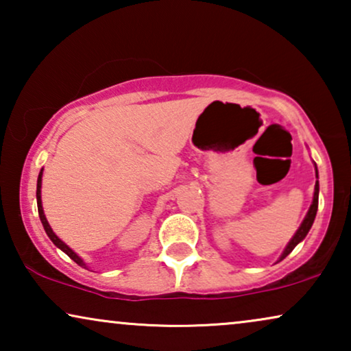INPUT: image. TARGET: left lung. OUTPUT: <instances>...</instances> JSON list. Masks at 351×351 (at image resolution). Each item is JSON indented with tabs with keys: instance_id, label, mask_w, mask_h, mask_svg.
Returning a JSON list of instances; mask_svg holds the SVG:
<instances>
[{
	"instance_id": "8db88e82",
	"label": "left lung",
	"mask_w": 351,
	"mask_h": 351,
	"mask_svg": "<svg viewBox=\"0 0 351 351\" xmlns=\"http://www.w3.org/2000/svg\"><path fill=\"white\" fill-rule=\"evenodd\" d=\"M316 177H318V171H316ZM318 193H319V185H318V180H316V185H315V195H313V203H311L310 209H308V214H306V217L304 219V222H302L300 228L297 230L294 237H292V239L289 241V244H287L285 252H282V256L280 257V261H282V258L289 256V254L292 252V249H294L297 244H299L302 239H304L306 237V233L310 232L311 225H313L315 222V217H316V210H318Z\"/></svg>"
}]
</instances>
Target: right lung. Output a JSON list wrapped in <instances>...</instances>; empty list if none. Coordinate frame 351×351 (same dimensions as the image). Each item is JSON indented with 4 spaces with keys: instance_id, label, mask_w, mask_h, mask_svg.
<instances>
[{
    "instance_id": "add662e5",
    "label": "right lung",
    "mask_w": 351,
    "mask_h": 351,
    "mask_svg": "<svg viewBox=\"0 0 351 351\" xmlns=\"http://www.w3.org/2000/svg\"><path fill=\"white\" fill-rule=\"evenodd\" d=\"M41 176H43V169L40 171V176H38V184H36V203H38V214H40V219H41V223H43V227H45V230H46V233H47V237L51 238V241L56 244L57 247L59 249H62V251H64L66 256H69L71 261L73 262H76L78 263V265H81V267H86V263L81 261V258L76 256V254L71 251V249L66 246V244L64 243V241H60L59 238L56 237V233L52 232V228L49 227V223H47V220H46V217H45V213H43V206H41Z\"/></svg>"
}]
</instances>
